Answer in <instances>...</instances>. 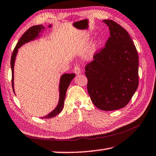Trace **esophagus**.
<instances>
[{"label":"esophagus","instance_id":"obj_1","mask_svg":"<svg viewBox=\"0 0 156 156\" xmlns=\"http://www.w3.org/2000/svg\"><path fill=\"white\" fill-rule=\"evenodd\" d=\"M73 72H74V73H76V75H79V74H80L81 73V69H80V67H79V66H76V67H74V69H73Z\"/></svg>","mask_w":156,"mask_h":156}]
</instances>
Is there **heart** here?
<instances>
[{
    "label": "heart",
    "instance_id": "obj_1",
    "mask_svg": "<svg viewBox=\"0 0 156 156\" xmlns=\"http://www.w3.org/2000/svg\"><path fill=\"white\" fill-rule=\"evenodd\" d=\"M96 43H94V44H93V47H94V48H95V47H96Z\"/></svg>",
    "mask_w": 156,
    "mask_h": 156
}]
</instances>
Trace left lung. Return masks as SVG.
<instances>
[{"label":"left lung","instance_id":"obj_1","mask_svg":"<svg viewBox=\"0 0 156 156\" xmlns=\"http://www.w3.org/2000/svg\"><path fill=\"white\" fill-rule=\"evenodd\" d=\"M110 37L85 67L87 90L95 106L103 111L125 107L138 86V55L129 34L112 20Z\"/></svg>","mask_w":156,"mask_h":156}]
</instances>
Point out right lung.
I'll use <instances>...</instances> for the list:
<instances>
[{
	"mask_svg": "<svg viewBox=\"0 0 156 156\" xmlns=\"http://www.w3.org/2000/svg\"><path fill=\"white\" fill-rule=\"evenodd\" d=\"M52 25L50 24L49 25V28L51 27ZM45 30V27L42 25H34L33 27H30L27 31H26V32L21 36L20 40L16 44L14 51L12 53V58H11V69H12V88L13 91H14L15 94L14 90V65L16 58V56L18 51V49L20 47H22L23 44L29 43V42L35 41L36 39L41 38L42 36L41 33L43 32V31ZM75 73H64L60 78L59 82V100H58V103L57 106L56 108L49 113L48 114L42 117V118H51L57 115L58 113L61 112L63 107H64L65 104V99L66 96V92H67V88L69 86L70 83L72 82L73 78H75Z\"/></svg>",
	"mask_w": 156,
	"mask_h": 156,
	"instance_id": "1",
	"label": "right lung"
}]
</instances>
